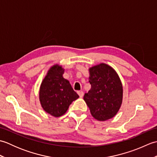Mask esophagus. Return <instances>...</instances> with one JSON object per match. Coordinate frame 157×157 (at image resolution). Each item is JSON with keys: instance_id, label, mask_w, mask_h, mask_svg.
Segmentation results:
<instances>
[{"instance_id": "34e87169", "label": "esophagus", "mask_w": 157, "mask_h": 157, "mask_svg": "<svg viewBox=\"0 0 157 157\" xmlns=\"http://www.w3.org/2000/svg\"><path fill=\"white\" fill-rule=\"evenodd\" d=\"M78 94L79 96V97L82 98V97H83V96H84V92H83V91H78Z\"/></svg>"}]
</instances>
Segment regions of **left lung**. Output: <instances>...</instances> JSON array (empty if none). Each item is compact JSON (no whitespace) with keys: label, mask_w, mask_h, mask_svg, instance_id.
Returning a JSON list of instances; mask_svg holds the SVG:
<instances>
[{"label":"left lung","mask_w":157,"mask_h":157,"mask_svg":"<svg viewBox=\"0 0 157 157\" xmlns=\"http://www.w3.org/2000/svg\"><path fill=\"white\" fill-rule=\"evenodd\" d=\"M91 88L84 100L91 115L98 121L113 117L121 107L123 86L117 73L111 66L101 63L89 69Z\"/></svg>","instance_id":"8db88e82"}]
</instances>
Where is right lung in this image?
Listing matches in <instances>:
<instances>
[{
  "label": "right lung",
  "instance_id": "add662e5",
  "mask_svg": "<svg viewBox=\"0 0 157 157\" xmlns=\"http://www.w3.org/2000/svg\"><path fill=\"white\" fill-rule=\"evenodd\" d=\"M64 69L51 67L42 82L39 99L44 111L55 117L64 115L73 101L79 98L67 79L63 77Z\"/></svg>",
  "mask_w": 157,
  "mask_h": 157
}]
</instances>
